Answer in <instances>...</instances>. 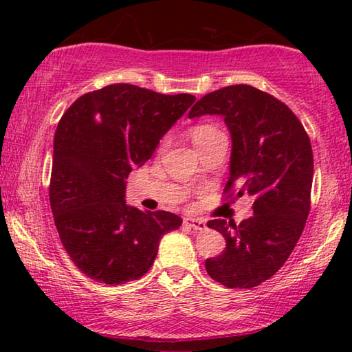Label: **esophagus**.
Returning a JSON list of instances; mask_svg holds the SVG:
<instances>
[{
  "instance_id": "34e87169",
  "label": "esophagus",
  "mask_w": 352,
  "mask_h": 352,
  "mask_svg": "<svg viewBox=\"0 0 352 352\" xmlns=\"http://www.w3.org/2000/svg\"><path fill=\"white\" fill-rule=\"evenodd\" d=\"M184 224L187 226V228H190L194 230H200V232L201 230H206V224L201 219H197V218H186Z\"/></svg>"
}]
</instances>
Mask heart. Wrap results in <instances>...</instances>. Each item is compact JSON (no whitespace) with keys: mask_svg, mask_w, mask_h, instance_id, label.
<instances>
[{"mask_svg":"<svg viewBox=\"0 0 352 352\" xmlns=\"http://www.w3.org/2000/svg\"><path fill=\"white\" fill-rule=\"evenodd\" d=\"M223 136L224 134L221 133L218 128L211 126V124H200V126L192 129V139H194V144L197 146V148Z\"/></svg>","mask_w":352,"mask_h":352,"instance_id":"b5f03b06","label":"heart"}]
</instances>
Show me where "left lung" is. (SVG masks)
I'll list each match as a JSON object with an SVG mask.
<instances>
[{
	"mask_svg": "<svg viewBox=\"0 0 352 352\" xmlns=\"http://www.w3.org/2000/svg\"><path fill=\"white\" fill-rule=\"evenodd\" d=\"M219 115L232 139L226 190L253 197V216L239 226L213 219L208 228L226 239L224 252L205 261L206 272L229 288H252L283 266L301 237L314 160L309 138L296 115L250 85L206 94L189 118Z\"/></svg>",
	"mask_w": 352,
	"mask_h": 352,
	"instance_id": "left-lung-1",
	"label": "left lung"
}]
</instances>
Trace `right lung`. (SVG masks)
I'll use <instances>...</instances> for the list:
<instances>
[{"mask_svg": "<svg viewBox=\"0 0 352 352\" xmlns=\"http://www.w3.org/2000/svg\"><path fill=\"white\" fill-rule=\"evenodd\" d=\"M195 102L192 94H158L109 85L81 96L54 136L51 210L75 266L96 282L120 285L152 267L165 234L182 224L168 211L142 213L126 204V177L153 155L160 139Z\"/></svg>", "mask_w": 352, "mask_h": 352, "instance_id": "1", "label": "right lung"}]
</instances>
